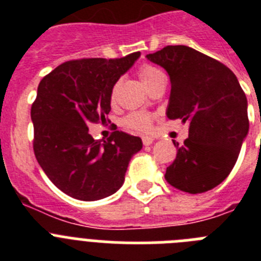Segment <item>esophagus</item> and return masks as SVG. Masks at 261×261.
<instances>
[{
	"label": "esophagus",
	"instance_id": "esophagus-1",
	"mask_svg": "<svg viewBox=\"0 0 261 261\" xmlns=\"http://www.w3.org/2000/svg\"><path fill=\"white\" fill-rule=\"evenodd\" d=\"M153 142H154V138L147 137V136H144V137H142V144H144L145 146H149V145H151Z\"/></svg>",
	"mask_w": 261,
	"mask_h": 261
}]
</instances>
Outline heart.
Returning <instances> with one entry per match:
<instances>
[{
    "instance_id": "heart-1",
    "label": "heart",
    "mask_w": 261,
    "mask_h": 261,
    "mask_svg": "<svg viewBox=\"0 0 261 261\" xmlns=\"http://www.w3.org/2000/svg\"><path fill=\"white\" fill-rule=\"evenodd\" d=\"M138 77L141 78L145 86L149 89L154 82L163 77V73L159 70L156 66L151 65V64H142L138 68ZM115 93V89L112 91V95ZM123 124L129 129L137 130V132H147L150 130L153 126V116L147 112H132V114L126 115L123 120Z\"/></svg>"
}]
</instances>
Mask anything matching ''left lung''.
I'll return each instance as SVG.
<instances>
[{"label":"left lung","mask_w":261,"mask_h":261,"mask_svg":"<svg viewBox=\"0 0 261 261\" xmlns=\"http://www.w3.org/2000/svg\"><path fill=\"white\" fill-rule=\"evenodd\" d=\"M146 57L167 70L170 120L190 124L166 170L168 184L188 193L213 190L231 172L248 133L247 98L235 74L218 60L186 45H167Z\"/></svg>","instance_id":"left-lung-1"}]
</instances>
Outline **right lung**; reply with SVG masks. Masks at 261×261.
<instances>
[{"label": "right lung", "instance_id": "obj_1", "mask_svg": "<svg viewBox=\"0 0 261 261\" xmlns=\"http://www.w3.org/2000/svg\"><path fill=\"white\" fill-rule=\"evenodd\" d=\"M138 57L70 60L39 84L31 106L34 153L49 180L70 197L95 201L116 192L142 149L141 138L121 130L103 142L89 135L90 123L106 121L114 85Z\"/></svg>", "mask_w": 261, "mask_h": 261}]
</instances>
